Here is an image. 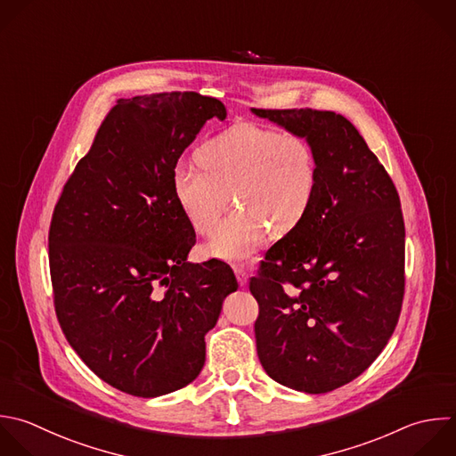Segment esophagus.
<instances>
[{
  "mask_svg": "<svg viewBox=\"0 0 456 456\" xmlns=\"http://www.w3.org/2000/svg\"><path fill=\"white\" fill-rule=\"evenodd\" d=\"M233 271H235L239 285L244 287L248 283V269H246V265L244 264H237V265H233Z\"/></svg>",
  "mask_w": 456,
  "mask_h": 456,
  "instance_id": "esophagus-1",
  "label": "esophagus"
}]
</instances>
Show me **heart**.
<instances>
[{"label":"heart","instance_id":"heart-1","mask_svg":"<svg viewBox=\"0 0 456 456\" xmlns=\"http://www.w3.org/2000/svg\"><path fill=\"white\" fill-rule=\"evenodd\" d=\"M198 164H178L171 173L173 198L198 235H210L229 204L236 211L208 242L216 258L239 262L265 239L287 235L308 217L317 189L319 164L310 141L294 132L239 121L205 141Z\"/></svg>","mask_w":456,"mask_h":456}]
</instances>
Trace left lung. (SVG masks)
Returning a JSON list of instances; mask_svg holds the SVG:
<instances>
[{"label":"left lung","mask_w":456,"mask_h":456,"mask_svg":"<svg viewBox=\"0 0 456 456\" xmlns=\"http://www.w3.org/2000/svg\"><path fill=\"white\" fill-rule=\"evenodd\" d=\"M310 141L319 189L308 217L265 253L249 290L256 351L278 383L324 394L387 346L404 294V221L394 182L340 114L253 109Z\"/></svg>","instance_id":"1"}]
</instances>
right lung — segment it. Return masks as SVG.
Masks as SVG:
<instances>
[{
    "label": "right lung",
    "instance_id": "obj_1",
    "mask_svg": "<svg viewBox=\"0 0 456 456\" xmlns=\"http://www.w3.org/2000/svg\"><path fill=\"white\" fill-rule=\"evenodd\" d=\"M224 105L198 93L119 100L77 164L50 224L61 328L109 385L139 397L183 388L205 363V335L239 283L221 260L187 262L196 233L171 173Z\"/></svg>",
    "mask_w": 456,
    "mask_h": 456
}]
</instances>
